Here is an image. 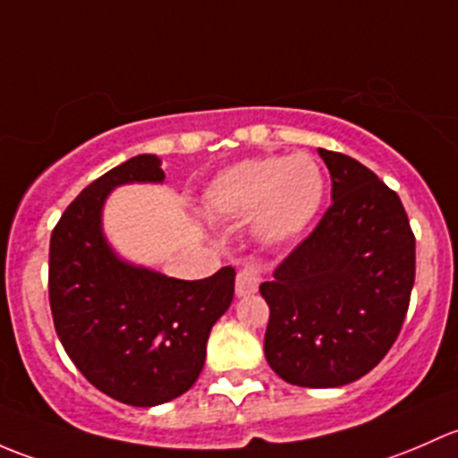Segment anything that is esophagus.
Returning a JSON list of instances; mask_svg holds the SVG:
<instances>
[{
  "label": "esophagus",
  "mask_w": 458,
  "mask_h": 458,
  "mask_svg": "<svg viewBox=\"0 0 458 458\" xmlns=\"http://www.w3.org/2000/svg\"><path fill=\"white\" fill-rule=\"evenodd\" d=\"M258 286H260V268L256 264H247L240 268L238 277H235V295L247 298V295L256 293Z\"/></svg>",
  "instance_id": "34e87169"
}]
</instances>
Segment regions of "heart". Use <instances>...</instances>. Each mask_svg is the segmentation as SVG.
<instances>
[{
    "mask_svg": "<svg viewBox=\"0 0 458 458\" xmlns=\"http://www.w3.org/2000/svg\"><path fill=\"white\" fill-rule=\"evenodd\" d=\"M324 176L313 157L247 158L223 169L207 191L211 214L227 220H251L268 244L295 238L318 214Z\"/></svg>",
    "mask_w": 458,
    "mask_h": 458,
    "instance_id": "heart-1",
    "label": "heart"
}]
</instances>
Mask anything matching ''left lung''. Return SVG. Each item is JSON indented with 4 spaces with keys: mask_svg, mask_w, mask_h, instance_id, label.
I'll use <instances>...</instances> for the list:
<instances>
[{
    "mask_svg": "<svg viewBox=\"0 0 458 458\" xmlns=\"http://www.w3.org/2000/svg\"><path fill=\"white\" fill-rule=\"evenodd\" d=\"M331 207L262 282L264 355L304 388L346 386L397 339L414 284V233L399 196L360 160L319 149Z\"/></svg>",
    "mask_w": 458,
    "mask_h": 458,
    "instance_id": "1",
    "label": "left lung"
}]
</instances>
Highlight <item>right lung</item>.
Wrapping results in <instances>:
<instances>
[{
	"instance_id": "add662e5",
	"label": "right lung",
	"mask_w": 458,
	"mask_h": 458,
	"mask_svg": "<svg viewBox=\"0 0 458 458\" xmlns=\"http://www.w3.org/2000/svg\"><path fill=\"white\" fill-rule=\"evenodd\" d=\"M154 154H139L88 185L50 235L48 298L65 352L94 388L149 408L196 384L211 327L233 300V267L176 280L123 262L101 231L107 194L125 182H163Z\"/></svg>"
}]
</instances>
